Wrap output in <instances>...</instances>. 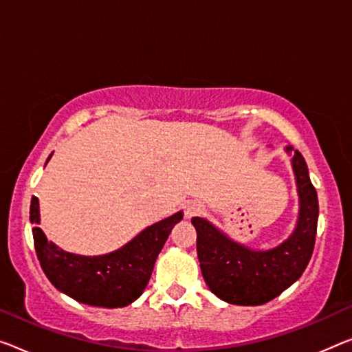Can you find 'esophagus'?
Instances as JSON below:
<instances>
[{"label": "esophagus", "instance_id": "obj_1", "mask_svg": "<svg viewBox=\"0 0 352 352\" xmlns=\"http://www.w3.org/2000/svg\"><path fill=\"white\" fill-rule=\"evenodd\" d=\"M198 212H201V204L199 203H188L186 206V217H193V215H197Z\"/></svg>", "mask_w": 352, "mask_h": 352}]
</instances>
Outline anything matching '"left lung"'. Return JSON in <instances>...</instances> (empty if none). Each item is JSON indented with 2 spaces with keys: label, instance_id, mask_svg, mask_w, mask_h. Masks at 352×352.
I'll list each match as a JSON object with an SVG mask.
<instances>
[{
  "label": "left lung",
  "instance_id": "left-lung-1",
  "mask_svg": "<svg viewBox=\"0 0 352 352\" xmlns=\"http://www.w3.org/2000/svg\"><path fill=\"white\" fill-rule=\"evenodd\" d=\"M291 153L293 148L286 146ZM293 170L299 193V219L293 234L270 250H252L231 241L206 219L193 217L199 267L209 289L234 305H263L289 288L310 261L316 239L318 195L299 151Z\"/></svg>",
  "mask_w": 352,
  "mask_h": 352
}]
</instances>
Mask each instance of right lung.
Wrapping results in <instances>:
<instances>
[{"instance_id":"obj_1","label":"right lung","mask_w":352,"mask_h":352,"mask_svg":"<svg viewBox=\"0 0 352 352\" xmlns=\"http://www.w3.org/2000/svg\"><path fill=\"white\" fill-rule=\"evenodd\" d=\"M52 157V155H50ZM48 157V160H50ZM182 212L148 226L120 250L100 256H82L64 252L47 241L37 223L39 199L31 198L30 220L37 258L47 278L56 289L86 305L118 308L137 300L148 285L155 259Z\"/></svg>"}]
</instances>
